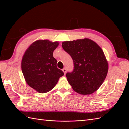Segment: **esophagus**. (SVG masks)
I'll use <instances>...</instances> for the list:
<instances>
[{"mask_svg":"<svg viewBox=\"0 0 129 129\" xmlns=\"http://www.w3.org/2000/svg\"><path fill=\"white\" fill-rule=\"evenodd\" d=\"M62 70V72H64V74H66V73H67V69H65V68H64V69H63Z\"/></svg>","mask_w":129,"mask_h":129,"instance_id":"34e87169","label":"esophagus"}]
</instances>
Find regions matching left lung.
Here are the masks:
<instances>
[{"instance_id": "obj_1", "label": "left lung", "mask_w": 129, "mask_h": 129, "mask_svg": "<svg viewBox=\"0 0 129 129\" xmlns=\"http://www.w3.org/2000/svg\"><path fill=\"white\" fill-rule=\"evenodd\" d=\"M62 47L73 60V71L66 76L74 90L82 95L96 91L108 72V62L101 48L87 38L64 42Z\"/></svg>"}]
</instances>
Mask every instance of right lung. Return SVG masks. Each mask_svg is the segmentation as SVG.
<instances>
[{"instance_id":"add662e5","label":"right lung","mask_w":129,"mask_h":129,"mask_svg":"<svg viewBox=\"0 0 129 129\" xmlns=\"http://www.w3.org/2000/svg\"><path fill=\"white\" fill-rule=\"evenodd\" d=\"M57 42L39 40L34 42L24 53L21 70L26 83L38 92H47L54 88L64 73L57 68L53 57Z\"/></svg>"}]
</instances>
